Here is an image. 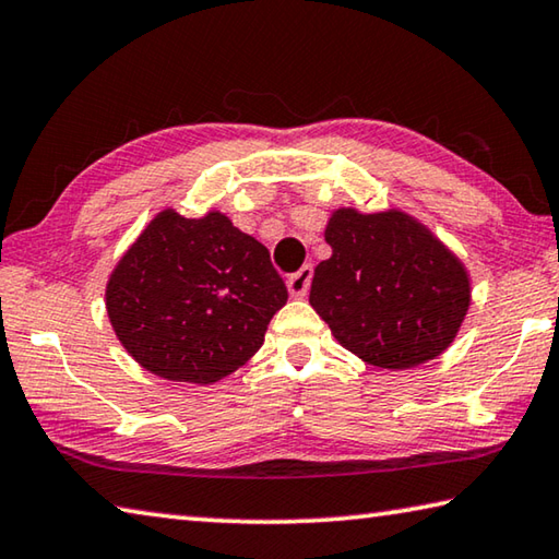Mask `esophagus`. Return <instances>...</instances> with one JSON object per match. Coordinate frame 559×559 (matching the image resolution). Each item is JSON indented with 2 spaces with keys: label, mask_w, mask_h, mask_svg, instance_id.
Segmentation results:
<instances>
[{
  "label": "esophagus",
  "mask_w": 559,
  "mask_h": 559,
  "mask_svg": "<svg viewBox=\"0 0 559 559\" xmlns=\"http://www.w3.org/2000/svg\"><path fill=\"white\" fill-rule=\"evenodd\" d=\"M311 277H314V267H311V264H305V267H301L299 272L289 274V280H287L289 295L297 297V299L307 297V292L311 287Z\"/></svg>",
  "instance_id": "1"
}]
</instances>
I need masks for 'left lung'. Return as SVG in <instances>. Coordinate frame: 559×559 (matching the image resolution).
<instances>
[{"label":"left lung","mask_w":559,"mask_h":559,"mask_svg":"<svg viewBox=\"0 0 559 559\" xmlns=\"http://www.w3.org/2000/svg\"><path fill=\"white\" fill-rule=\"evenodd\" d=\"M331 258L319 262L309 305L366 364L415 368L449 348L472 305L462 260L403 211L329 218Z\"/></svg>","instance_id":"8db88e82"}]
</instances>
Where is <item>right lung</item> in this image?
<instances>
[{"label":"right lung","instance_id":"right-lung-1","mask_svg":"<svg viewBox=\"0 0 559 559\" xmlns=\"http://www.w3.org/2000/svg\"><path fill=\"white\" fill-rule=\"evenodd\" d=\"M287 287L270 252L230 218H183L171 209L146 225L110 274L105 307L120 344L150 373L211 385L258 354Z\"/></svg>","mask_w":559,"mask_h":559}]
</instances>
